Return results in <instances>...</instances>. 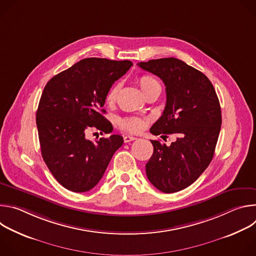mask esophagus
I'll return each mask as SVG.
<instances>
[{
    "label": "esophagus",
    "mask_w": 256,
    "mask_h": 256,
    "mask_svg": "<svg viewBox=\"0 0 256 256\" xmlns=\"http://www.w3.org/2000/svg\"><path fill=\"white\" fill-rule=\"evenodd\" d=\"M134 140H136V136H124V142H130Z\"/></svg>",
    "instance_id": "esophagus-1"
}]
</instances>
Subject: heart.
Masks as SVG:
<instances>
[{"label":"heart","instance_id":"heart-1","mask_svg":"<svg viewBox=\"0 0 256 256\" xmlns=\"http://www.w3.org/2000/svg\"><path fill=\"white\" fill-rule=\"evenodd\" d=\"M136 81H138V84L140 87L144 94H146L148 91L155 89V88L161 89L160 83L154 77H152L150 75H142V76L138 77ZM120 89V87L118 84L112 85L110 87V89H109L108 92L106 93L105 101L107 103H114L116 100ZM118 124H120V128H122L124 130L130 132H138L144 128L142 120L140 118H136V116H128V118H120L118 120Z\"/></svg>","mask_w":256,"mask_h":256}]
</instances>
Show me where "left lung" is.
I'll use <instances>...</instances> for the list:
<instances>
[{
	"label": "left lung",
	"mask_w": 256,
	"mask_h": 256,
	"mask_svg": "<svg viewBox=\"0 0 256 256\" xmlns=\"http://www.w3.org/2000/svg\"><path fill=\"white\" fill-rule=\"evenodd\" d=\"M140 68L166 86V106L150 132L173 134L170 146L151 140L154 152L146 164L151 184L173 194L192 184L210 165L222 124L221 106L210 81L202 72L175 58L142 62Z\"/></svg>",
	"instance_id": "left-lung-1"
}]
</instances>
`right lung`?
Listing matches in <instances>:
<instances>
[{"label": "right lung", "mask_w": 256, "mask_h": 256, "mask_svg": "<svg viewBox=\"0 0 256 256\" xmlns=\"http://www.w3.org/2000/svg\"><path fill=\"white\" fill-rule=\"evenodd\" d=\"M132 66L130 60H81L46 85L36 112L42 158L60 184L74 192L92 190L102 178L124 138L118 134L92 142L90 128L105 134L112 126L102 109L112 84Z\"/></svg>", "instance_id": "1"}]
</instances>
